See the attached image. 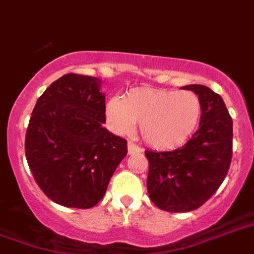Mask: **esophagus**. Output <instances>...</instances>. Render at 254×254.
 I'll list each match as a JSON object with an SVG mask.
<instances>
[{
  "label": "esophagus",
  "mask_w": 254,
  "mask_h": 254,
  "mask_svg": "<svg viewBox=\"0 0 254 254\" xmlns=\"http://www.w3.org/2000/svg\"><path fill=\"white\" fill-rule=\"evenodd\" d=\"M142 151V148L141 147H138L137 145H134V143H131V142H129L127 143V152L129 154H137V152H141Z\"/></svg>",
  "instance_id": "obj_1"
}]
</instances>
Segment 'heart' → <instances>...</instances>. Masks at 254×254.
<instances>
[{"mask_svg":"<svg viewBox=\"0 0 254 254\" xmlns=\"http://www.w3.org/2000/svg\"><path fill=\"white\" fill-rule=\"evenodd\" d=\"M107 120L116 133L127 134L139 123L148 146L171 150L184 145L201 119V102L191 91L133 88L125 98L109 99Z\"/></svg>","mask_w":254,"mask_h":254,"instance_id":"heart-1","label":"heart"}]
</instances>
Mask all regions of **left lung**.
I'll return each mask as SVG.
<instances>
[{"label":"left lung","mask_w":254,"mask_h":254,"mask_svg":"<svg viewBox=\"0 0 254 254\" xmlns=\"http://www.w3.org/2000/svg\"><path fill=\"white\" fill-rule=\"evenodd\" d=\"M181 88L194 92L201 102L198 130L174 151L145 152L148 197L170 213L203 205L223 183L232 159V119L223 99L202 84Z\"/></svg>","instance_id":"1"}]
</instances>
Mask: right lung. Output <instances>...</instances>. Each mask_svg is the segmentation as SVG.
Instances as JSON below:
<instances>
[{"label": "right lung", "mask_w": 254, "mask_h": 254, "mask_svg": "<svg viewBox=\"0 0 254 254\" xmlns=\"http://www.w3.org/2000/svg\"><path fill=\"white\" fill-rule=\"evenodd\" d=\"M99 78L65 74L36 102L27 127L26 158L39 188L59 205L90 209L127 154V139L106 123Z\"/></svg>", "instance_id": "1"}]
</instances>
